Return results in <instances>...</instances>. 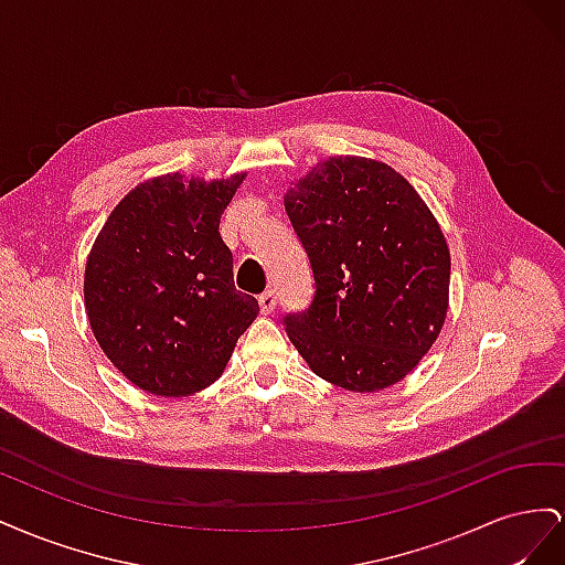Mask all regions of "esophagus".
I'll return each mask as SVG.
<instances>
[{"label": "esophagus", "instance_id": "1", "mask_svg": "<svg viewBox=\"0 0 565 565\" xmlns=\"http://www.w3.org/2000/svg\"><path fill=\"white\" fill-rule=\"evenodd\" d=\"M276 303H278V297H276V292H273V289H266V292L259 297L262 313H273V309H276Z\"/></svg>", "mask_w": 565, "mask_h": 565}]
</instances>
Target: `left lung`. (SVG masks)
<instances>
[{
    "instance_id": "1",
    "label": "left lung",
    "mask_w": 565,
    "mask_h": 565,
    "mask_svg": "<svg viewBox=\"0 0 565 565\" xmlns=\"http://www.w3.org/2000/svg\"><path fill=\"white\" fill-rule=\"evenodd\" d=\"M316 295L285 316L309 367L347 391H382L413 372L448 313L450 249L396 169L339 156L285 193Z\"/></svg>"
}]
</instances>
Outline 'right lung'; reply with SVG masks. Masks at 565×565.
<instances>
[{"instance_id":"add662e5","label":"right lung","mask_w":565,"mask_h":565,"mask_svg":"<svg viewBox=\"0 0 565 565\" xmlns=\"http://www.w3.org/2000/svg\"><path fill=\"white\" fill-rule=\"evenodd\" d=\"M247 174L143 181L119 200L84 270L92 332L139 388L183 398L214 384L259 301L235 289L218 221Z\"/></svg>"}]
</instances>
